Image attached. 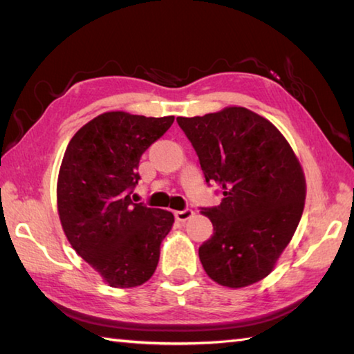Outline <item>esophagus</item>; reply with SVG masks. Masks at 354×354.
<instances>
[{"label":"esophagus","mask_w":354,"mask_h":354,"mask_svg":"<svg viewBox=\"0 0 354 354\" xmlns=\"http://www.w3.org/2000/svg\"><path fill=\"white\" fill-rule=\"evenodd\" d=\"M175 217L178 221H185L189 220L190 217H194V211L192 209H184V211H176Z\"/></svg>","instance_id":"1"}]
</instances>
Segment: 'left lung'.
<instances>
[{"label":"left lung","instance_id":"8db88e82","mask_svg":"<svg viewBox=\"0 0 354 354\" xmlns=\"http://www.w3.org/2000/svg\"><path fill=\"white\" fill-rule=\"evenodd\" d=\"M207 184L223 198L201 214L214 234L198 250L207 277L239 289L270 274L301 218L306 179L289 142L267 118L245 107L178 117Z\"/></svg>","mask_w":354,"mask_h":354}]
</instances>
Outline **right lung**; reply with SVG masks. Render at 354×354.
Segmentation results:
<instances>
[{"label": "right lung", "mask_w": 354, "mask_h": 354, "mask_svg": "<svg viewBox=\"0 0 354 354\" xmlns=\"http://www.w3.org/2000/svg\"><path fill=\"white\" fill-rule=\"evenodd\" d=\"M175 117L104 112L84 124L65 149L57 178V212L75 251L104 283L136 287L153 277L160 243L175 217L133 203L139 162Z\"/></svg>", "instance_id": "obj_1"}]
</instances>
